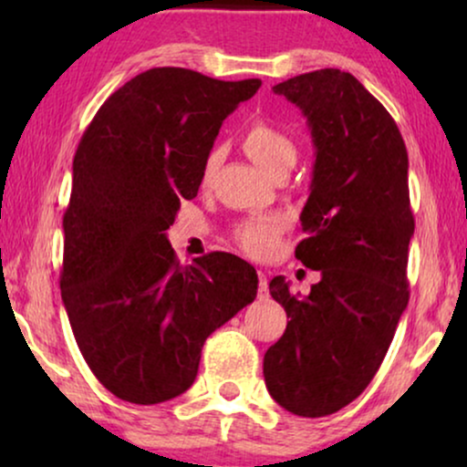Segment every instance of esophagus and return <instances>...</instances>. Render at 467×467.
Returning <instances> with one entry per match:
<instances>
[{
  "label": "esophagus",
  "instance_id": "esophagus-1",
  "mask_svg": "<svg viewBox=\"0 0 467 467\" xmlns=\"http://www.w3.org/2000/svg\"><path fill=\"white\" fill-rule=\"evenodd\" d=\"M259 274V299H267L270 297V291H267V276H265V272H257Z\"/></svg>",
  "mask_w": 467,
  "mask_h": 467
}]
</instances>
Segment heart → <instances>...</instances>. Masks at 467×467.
<instances>
[{
  "mask_svg": "<svg viewBox=\"0 0 467 467\" xmlns=\"http://www.w3.org/2000/svg\"><path fill=\"white\" fill-rule=\"evenodd\" d=\"M244 149L254 163H259L267 174H274L283 165H293L297 159V144L289 133L270 120H257L244 133ZM221 163V149H213L203 159L202 181L210 182ZM286 229V219L280 214L251 216L235 227L234 238L242 251L251 257H267L278 244L280 234Z\"/></svg>",
  "mask_w": 467,
  "mask_h": 467,
  "instance_id": "b5f03b06",
  "label": "heart"
}]
</instances>
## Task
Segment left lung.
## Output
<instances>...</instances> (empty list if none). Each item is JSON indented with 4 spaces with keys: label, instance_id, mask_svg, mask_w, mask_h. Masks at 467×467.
<instances>
[{
    "label": "left lung",
    "instance_id": "left-lung-1",
    "mask_svg": "<svg viewBox=\"0 0 467 467\" xmlns=\"http://www.w3.org/2000/svg\"><path fill=\"white\" fill-rule=\"evenodd\" d=\"M274 93L304 112L317 149L296 257L321 280L297 297L272 278L289 321L267 348L264 376L285 410L317 419L359 398L408 306V152L391 114L353 74L317 69Z\"/></svg>",
    "mask_w": 467,
    "mask_h": 467
}]
</instances>
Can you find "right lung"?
Segmentation results:
<instances>
[{
	"label": "right lung",
	"instance_id": "obj_1",
	"mask_svg": "<svg viewBox=\"0 0 467 467\" xmlns=\"http://www.w3.org/2000/svg\"><path fill=\"white\" fill-rule=\"evenodd\" d=\"M259 78L152 67L104 101L74 155L63 214L61 297L87 366L131 404L187 391L206 337L257 296L229 253L181 265L168 232L202 184L203 159Z\"/></svg>",
	"mask_w": 467,
	"mask_h": 467
}]
</instances>
